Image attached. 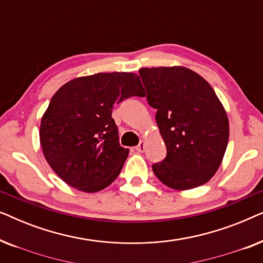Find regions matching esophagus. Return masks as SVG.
Wrapping results in <instances>:
<instances>
[{"label": "esophagus", "instance_id": "esophagus-1", "mask_svg": "<svg viewBox=\"0 0 263 263\" xmlns=\"http://www.w3.org/2000/svg\"><path fill=\"white\" fill-rule=\"evenodd\" d=\"M145 148H146V142L145 141H140L139 145L136 146V151H138V152H143Z\"/></svg>", "mask_w": 263, "mask_h": 263}]
</instances>
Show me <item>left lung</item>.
I'll return each mask as SVG.
<instances>
[{
	"mask_svg": "<svg viewBox=\"0 0 263 263\" xmlns=\"http://www.w3.org/2000/svg\"><path fill=\"white\" fill-rule=\"evenodd\" d=\"M139 73L166 146V158L152 165L154 175L176 190L207 183L220 166L230 134L228 114L214 89L181 66L141 68Z\"/></svg>",
	"mask_w": 263,
	"mask_h": 263,
	"instance_id": "1",
	"label": "left lung"
}]
</instances>
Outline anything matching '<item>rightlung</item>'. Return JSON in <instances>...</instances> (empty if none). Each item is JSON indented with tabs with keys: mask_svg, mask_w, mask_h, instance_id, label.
<instances>
[{
	"mask_svg": "<svg viewBox=\"0 0 263 263\" xmlns=\"http://www.w3.org/2000/svg\"><path fill=\"white\" fill-rule=\"evenodd\" d=\"M133 96H145L140 78L118 71L73 79L53 95L39 139L48 164L67 184L97 193L117 178L129 149L120 145L111 115Z\"/></svg>",
	"mask_w": 263,
	"mask_h": 263,
	"instance_id": "obj_1",
	"label": "right lung"
}]
</instances>
